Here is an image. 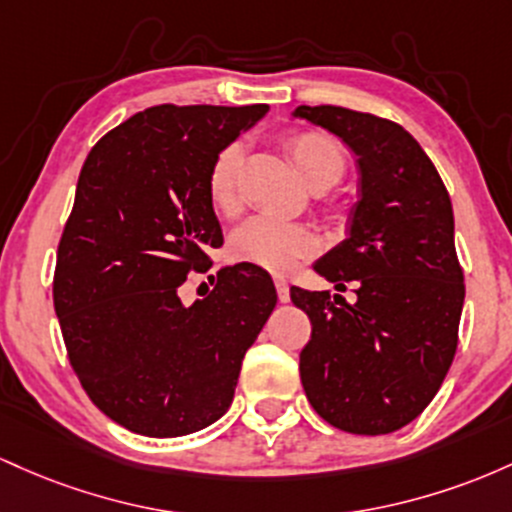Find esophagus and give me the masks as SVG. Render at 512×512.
<instances>
[{"mask_svg":"<svg viewBox=\"0 0 512 512\" xmlns=\"http://www.w3.org/2000/svg\"><path fill=\"white\" fill-rule=\"evenodd\" d=\"M275 290H278V300L280 302H290V287H287L285 278H275Z\"/></svg>","mask_w":512,"mask_h":512,"instance_id":"obj_1","label":"esophagus"}]
</instances>
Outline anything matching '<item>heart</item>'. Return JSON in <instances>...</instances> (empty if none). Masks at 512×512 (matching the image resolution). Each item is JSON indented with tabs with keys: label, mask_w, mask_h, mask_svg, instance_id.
<instances>
[{
	"label": "heart",
	"mask_w": 512,
	"mask_h": 512,
	"mask_svg": "<svg viewBox=\"0 0 512 512\" xmlns=\"http://www.w3.org/2000/svg\"><path fill=\"white\" fill-rule=\"evenodd\" d=\"M287 154L295 164L297 174L309 186H333L346 171V149L336 137L319 130H302L287 137ZM244 149L239 142H229L215 154L208 179V198L217 210L227 212L237 203V179ZM229 251L241 263L261 266L266 271L285 273L302 258L317 251V237L309 227L297 222H285L278 217L258 215L234 229L229 239Z\"/></svg>",
	"instance_id": "1"
}]
</instances>
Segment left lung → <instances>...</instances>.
Returning <instances> with one entry per match:
<instances>
[{
    "instance_id": "obj_1",
    "label": "left lung",
    "mask_w": 512,
    "mask_h": 512,
    "mask_svg": "<svg viewBox=\"0 0 512 512\" xmlns=\"http://www.w3.org/2000/svg\"><path fill=\"white\" fill-rule=\"evenodd\" d=\"M358 157V203L348 237L314 263L336 290L292 287L312 321L300 353L314 411L355 435H384L411 423L438 394L457 350L464 273L455 217L438 169L401 125L341 106H297Z\"/></svg>"
}]
</instances>
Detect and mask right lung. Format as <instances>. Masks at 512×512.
I'll return each mask as SVG.
<instances>
[{"label":"right lung","instance_id":"1","mask_svg":"<svg viewBox=\"0 0 512 512\" xmlns=\"http://www.w3.org/2000/svg\"><path fill=\"white\" fill-rule=\"evenodd\" d=\"M266 113L164 103L106 132L82 166L57 246L55 314L84 392L132 433L179 438L215 423L278 302L251 263L222 268L188 307L179 295L222 246L212 159Z\"/></svg>","mask_w":512,"mask_h":512}]
</instances>
